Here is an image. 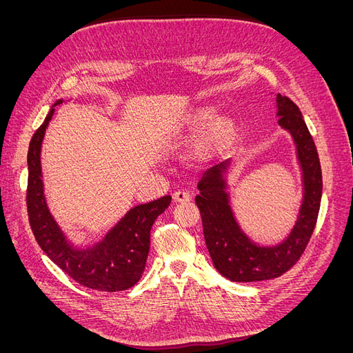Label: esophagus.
Masks as SVG:
<instances>
[{
	"label": "esophagus",
	"instance_id": "34e87169",
	"mask_svg": "<svg viewBox=\"0 0 353 353\" xmlns=\"http://www.w3.org/2000/svg\"><path fill=\"white\" fill-rule=\"evenodd\" d=\"M174 200L178 201V203H185V201L191 200V194L188 193V191L178 190V191H175V193H174Z\"/></svg>",
	"mask_w": 353,
	"mask_h": 353
}]
</instances>
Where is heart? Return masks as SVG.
<instances>
[{"instance_id": "heart-1", "label": "heart", "mask_w": 353, "mask_h": 353, "mask_svg": "<svg viewBox=\"0 0 353 353\" xmlns=\"http://www.w3.org/2000/svg\"><path fill=\"white\" fill-rule=\"evenodd\" d=\"M201 134L190 148V154L197 162H208L219 156L236 141L239 123L231 114H219L213 103H200L183 112L175 123V134L181 138Z\"/></svg>"}]
</instances>
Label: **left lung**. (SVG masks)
<instances>
[{"label": "left lung", "instance_id": "left-lung-1", "mask_svg": "<svg viewBox=\"0 0 353 353\" xmlns=\"http://www.w3.org/2000/svg\"><path fill=\"white\" fill-rule=\"evenodd\" d=\"M279 125L290 134L302 175V201L294 225L280 243L259 244L243 231L231 206L227 174L231 159L210 168L199 181L196 205L213 265L221 275L237 283L272 280L301 258L311 239L323 194V174L316 147L297 105L276 94Z\"/></svg>", "mask_w": 353, "mask_h": 353}]
</instances>
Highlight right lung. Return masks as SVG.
Wrapping results in <instances>:
<instances>
[{"mask_svg": "<svg viewBox=\"0 0 353 353\" xmlns=\"http://www.w3.org/2000/svg\"><path fill=\"white\" fill-rule=\"evenodd\" d=\"M60 103L63 99L51 105L29 144L26 203L32 232L48 258L77 283L100 292L126 290L141 279L150 250L152 227L172 197L163 196L131 208L97 243L78 245L69 240L48 209L41 169L42 141Z\"/></svg>", "mask_w": 353, "mask_h": 353, "instance_id": "right-lung-1", "label": "right lung"}]
</instances>
